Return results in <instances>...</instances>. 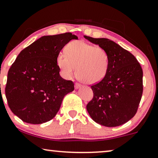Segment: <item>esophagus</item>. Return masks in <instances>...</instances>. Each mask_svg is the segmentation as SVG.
I'll return each mask as SVG.
<instances>
[{
	"label": "esophagus",
	"instance_id": "obj_1",
	"mask_svg": "<svg viewBox=\"0 0 158 158\" xmlns=\"http://www.w3.org/2000/svg\"><path fill=\"white\" fill-rule=\"evenodd\" d=\"M81 87V85H80V84L79 83H76L75 84V89H79V87Z\"/></svg>",
	"mask_w": 158,
	"mask_h": 158
}]
</instances>
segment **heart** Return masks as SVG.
<instances>
[{
  "label": "heart",
  "instance_id": "b5f03b06",
  "mask_svg": "<svg viewBox=\"0 0 158 158\" xmlns=\"http://www.w3.org/2000/svg\"><path fill=\"white\" fill-rule=\"evenodd\" d=\"M57 63L63 76L71 79L77 73L79 79L89 85L104 79L109 65V56L102 47L83 41H73L65 47V54L60 52Z\"/></svg>",
  "mask_w": 158,
  "mask_h": 158
}]
</instances>
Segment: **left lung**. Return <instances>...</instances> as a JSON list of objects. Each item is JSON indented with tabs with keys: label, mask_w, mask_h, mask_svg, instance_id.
Segmentation results:
<instances>
[{
	"label": "left lung",
	"mask_w": 158,
	"mask_h": 158,
	"mask_svg": "<svg viewBox=\"0 0 158 158\" xmlns=\"http://www.w3.org/2000/svg\"><path fill=\"white\" fill-rule=\"evenodd\" d=\"M107 52L109 65L104 79L91 86L93 98L87 110L95 123L106 127L123 125L137 112L143 93V71L130 52L108 39L85 35Z\"/></svg>",
	"instance_id": "1"
}]
</instances>
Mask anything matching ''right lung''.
Here are the masks:
<instances>
[{
	"mask_svg": "<svg viewBox=\"0 0 158 158\" xmlns=\"http://www.w3.org/2000/svg\"><path fill=\"white\" fill-rule=\"evenodd\" d=\"M71 33L44 35L20 52L9 70L5 88L8 105L23 122L42 124L58 112L63 98L74 89L60 75L57 57L72 39Z\"/></svg>",
	"mask_w": 158,
	"mask_h": 158,
	"instance_id": "right-lung-1",
	"label": "right lung"
}]
</instances>
